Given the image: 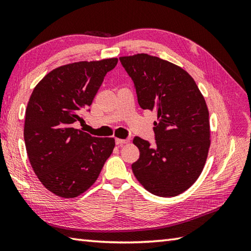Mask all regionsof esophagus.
Here are the masks:
<instances>
[{
    "instance_id": "1",
    "label": "esophagus",
    "mask_w": 251,
    "mask_h": 251,
    "mask_svg": "<svg viewBox=\"0 0 251 251\" xmlns=\"http://www.w3.org/2000/svg\"><path fill=\"white\" fill-rule=\"evenodd\" d=\"M129 142L128 139H120V138H116L115 139V143L117 146H122V145H125V143Z\"/></svg>"
}]
</instances>
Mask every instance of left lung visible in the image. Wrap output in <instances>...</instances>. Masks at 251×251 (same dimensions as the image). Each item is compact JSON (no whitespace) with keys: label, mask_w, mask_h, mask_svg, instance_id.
<instances>
[{"label":"left lung","mask_w":251,"mask_h":251,"mask_svg":"<svg viewBox=\"0 0 251 251\" xmlns=\"http://www.w3.org/2000/svg\"><path fill=\"white\" fill-rule=\"evenodd\" d=\"M134 82L138 103L155 111V145L135 137L140 156L131 165L143 188L161 197L177 196L200 177L210 147L209 112L190 74L148 54L121 57Z\"/></svg>","instance_id":"8db88e82"}]
</instances>
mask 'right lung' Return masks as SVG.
<instances>
[{"mask_svg": "<svg viewBox=\"0 0 251 251\" xmlns=\"http://www.w3.org/2000/svg\"><path fill=\"white\" fill-rule=\"evenodd\" d=\"M117 58L61 66L41 79L25 110L24 137L32 168L45 188L72 199L92 186L113 152L114 138L75 129Z\"/></svg>", "mask_w": 251, "mask_h": 251, "instance_id": "right-lung-1", "label": "right lung"}]
</instances>
